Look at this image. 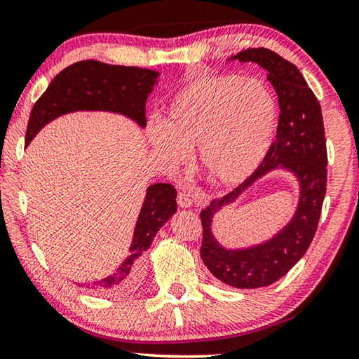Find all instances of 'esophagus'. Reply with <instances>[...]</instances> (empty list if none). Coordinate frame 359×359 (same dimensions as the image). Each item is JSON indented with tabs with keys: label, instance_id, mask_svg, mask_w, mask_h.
Returning a JSON list of instances; mask_svg holds the SVG:
<instances>
[{
	"label": "esophagus",
	"instance_id": "obj_1",
	"mask_svg": "<svg viewBox=\"0 0 359 359\" xmlns=\"http://www.w3.org/2000/svg\"><path fill=\"white\" fill-rule=\"evenodd\" d=\"M177 204L180 205V208H190V205L193 204V201H191V198L188 196L187 193H179L177 194Z\"/></svg>",
	"mask_w": 359,
	"mask_h": 359
}]
</instances>
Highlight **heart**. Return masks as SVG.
<instances>
[{"mask_svg": "<svg viewBox=\"0 0 359 359\" xmlns=\"http://www.w3.org/2000/svg\"><path fill=\"white\" fill-rule=\"evenodd\" d=\"M277 121V100L264 82L236 74H205L172 95L163 125H150L147 135L169 168L182 165L187 150L196 147L204 179L215 187H233L263 161Z\"/></svg>", "mask_w": 359, "mask_h": 359, "instance_id": "1", "label": "heart"}]
</instances>
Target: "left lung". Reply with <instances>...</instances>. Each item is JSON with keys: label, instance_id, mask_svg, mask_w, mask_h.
Here are the masks:
<instances>
[{"label": "left lung", "instance_id": "8db88e82", "mask_svg": "<svg viewBox=\"0 0 359 359\" xmlns=\"http://www.w3.org/2000/svg\"><path fill=\"white\" fill-rule=\"evenodd\" d=\"M228 60L253 62L267 71V81L278 96L280 115L276 141L257 171L226 196L212 199L201 212V258L220 282L234 288H259L287 274L307 252L317 231L327 175L323 115L301 71L278 53L258 47L247 48ZM278 167L293 172L300 182V201L294 218L263 245L234 251L222 248L211 233L213 215L259 177Z\"/></svg>", "mask_w": 359, "mask_h": 359}]
</instances>
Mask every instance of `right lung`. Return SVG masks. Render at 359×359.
<instances>
[{
	"mask_svg": "<svg viewBox=\"0 0 359 359\" xmlns=\"http://www.w3.org/2000/svg\"><path fill=\"white\" fill-rule=\"evenodd\" d=\"M160 72L136 66L106 65L85 60L65 68L48 85L32 109L27 128V145L52 120L77 111H104L121 114L144 128L145 101L158 82ZM177 191L171 184L147 188L139 212L130 255L114 274L87 283L102 293H125L136 288L144 271V253L149 250L163 224L177 210Z\"/></svg>",
	"mask_w": 359,
	"mask_h": 359,
	"instance_id": "right-lung-1",
	"label": "right lung"
}]
</instances>
